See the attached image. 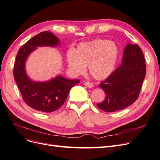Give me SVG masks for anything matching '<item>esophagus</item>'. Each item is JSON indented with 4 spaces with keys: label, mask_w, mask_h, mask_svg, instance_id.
Here are the masks:
<instances>
[{
    "label": "esophagus",
    "mask_w": 160,
    "mask_h": 160,
    "mask_svg": "<svg viewBox=\"0 0 160 160\" xmlns=\"http://www.w3.org/2000/svg\"><path fill=\"white\" fill-rule=\"evenodd\" d=\"M84 85L86 86L87 88H93V85L91 83H90V82H88V81L85 82Z\"/></svg>",
    "instance_id": "esophagus-1"
}]
</instances>
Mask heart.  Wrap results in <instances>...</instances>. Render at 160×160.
<instances>
[{"label": "heart", "instance_id": "heart-1", "mask_svg": "<svg viewBox=\"0 0 160 160\" xmlns=\"http://www.w3.org/2000/svg\"><path fill=\"white\" fill-rule=\"evenodd\" d=\"M118 57L119 47L116 43L98 38L81 43L76 50H68L66 60L69 69L75 75H83L88 66L94 79L103 80L113 73Z\"/></svg>", "mask_w": 160, "mask_h": 160}]
</instances>
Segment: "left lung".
<instances>
[{"mask_svg":"<svg viewBox=\"0 0 160 160\" xmlns=\"http://www.w3.org/2000/svg\"><path fill=\"white\" fill-rule=\"evenodd\" d=\"M146 72V61L141 48L128 43L122 64L99 85L105 91V99L97 104L98 107L105 112H114L132 105L138 98Z\"/></svg>","mask_w":160,"mask_h":160,"instance_id":"8db88e82","label":"left lung"}]
</instances>
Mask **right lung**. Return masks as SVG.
Wrapping results in <instances>:
<instances>
[{
    "label": "right lung",
    "instance_id": "obj_1",
    "mask_svg": "<svg viewBox=\"0 0 160 160\" xmlns=\"http://www.w3.org/2000/svg\"><path fill=\"white\" fill-rule=\"evenodd\" d=\"M60 40L54 34L44 31L28 41L19 49L13 71L14 81L24 101L31 108L41 112L51 113L65 103L70 89L78 84L79 79H68L61 75L45 81H32L26 71L28 57L37 47H57Z\"/></svg>",
    "mask_w": 160,
    "mask_h": 160
}]
</instances>
